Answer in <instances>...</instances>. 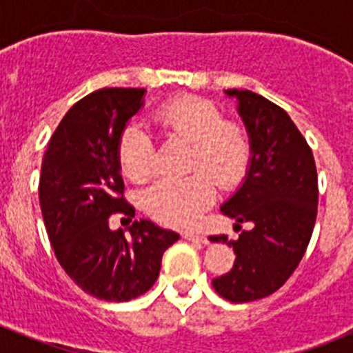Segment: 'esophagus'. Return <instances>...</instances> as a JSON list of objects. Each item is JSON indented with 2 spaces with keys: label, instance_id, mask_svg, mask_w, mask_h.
I'll return each mask as SVG.
<instances>
[{
  "label": "esophagus",
  "instance_id": "esophagus-1",
  "mask_svg": "<svg viewBox=\"0 0 353 353\" xmlns=\"http://www.w3.org/2000/svg\"><path fill=\"white\" fill-rule=\"evenodd\" d=\"M183 239L191 240V242H196V244H207L208 242L207 236L201 235V233H183Z\"/></svg>",
  "mask_w": 353,
  "mask_h": 353
}]
</instances>
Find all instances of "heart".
<instances>
[{"mask_svg": "<svg viewBox=\"0 0 353 353\" xmlns=\"http://www.w3.org/2000/svg\"><path fill=\"white\" fill-rule=\"evenodd\" d=\"M166 136L191 143L189 170L182 180H161L145 192V208L155 221L174 228L192 226L215 198V179L230 189L244 179L251 161V141L244 127L224 120L214 102L201 97H176L154 114ZM155 146L138 125H129L120 138L118 159L130 180L141 182L154 171Z\"/></svg>", "mask_w": 353, "mask_h": 353, "instance_id": "heart-1", "label": "heart"}]
</instances>
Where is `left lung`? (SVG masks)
Instances as JSON below:
<instances>
[{
    "instance_id": "1",
    "label": "left lung",
    "mask_w": 353,
    "mask_h": 353,
    "mask_svg": "<svg viewBox=\"0 0 353 353\" xmlns=\"http://www.w3.org/2000/svg\"><path fill=\"white\" fill-rule=\"evenodd\" d=\"M236 101L251 141V161L240 187L221 212L251 223L236 240L226 242L236 258L232 270L212 281L230 302L269 297L297 269L311 240L318 208V179L313 152L285 109L249 90H224Z\"/></svg>"
}]
</instances>
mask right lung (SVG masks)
Returning a JSON list of instances; mask_svg holds the SVG:
<instances>
[{
    "instance_id": "add662e5",
    "label": "right lung",
    "mask_w": 353,
    "mask_h": 353,
    "mask_svg": "<svg viewBox=\"0 0 353 353\" xmlns=\"http://www.w3.org/2000/svg\"><path fill=\"white\" fill-rule=\"evenodd\" d=\"M145 88H102L72 105L42 159L39 198L54 254L83 292L127 302L157 281L162 254L180 239L148 219L129 235L109 230V215H132L118 145L127 123L145 105Z\"/></svg>"
}]
</instances>
